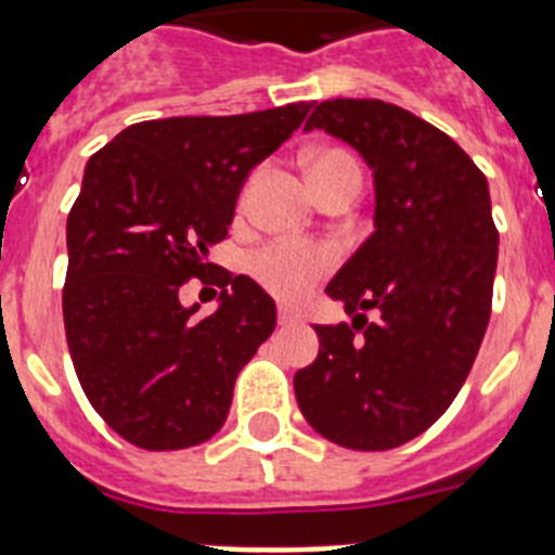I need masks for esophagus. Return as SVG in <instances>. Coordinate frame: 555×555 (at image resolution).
Masks as SVG:
<instances>
[{
	"label": "esophagus",
	"instance_id": "34e87169",
	"mask_svg": "<svg viewBox=\"0 0 555 555\" xmlns=\"http://www.w3.org/2000/svg\"><path fill=\"white\" fill-rule=\"evenodd\" d=\"M278 322H281V325H300L302 317L294 311V308L281 306V308H278Z\"/></svg>",
	"mask_w": 555,
	"mask_h": 555
}]
</instances>
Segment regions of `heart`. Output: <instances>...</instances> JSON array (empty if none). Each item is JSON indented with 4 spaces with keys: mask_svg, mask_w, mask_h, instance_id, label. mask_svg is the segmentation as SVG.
<instances>
[{
    "mask_svg": "<svg viewBox=\"0 0 555 555\" xmlns=\"http://www.w3.org/2000/svg\"><path fill=\"white\" fill-rule=\"evenodd\" d=\"M341 171H356L361 175V166L356 164L350 152L345 150H320L308 155V175H311L313 189L333 175ZM336 247L322 242H306V238H286V242L263 244L258 253L249 258L255 281L267 292H272L281 300H302L311 288L336 267Z\"/></svg>",
    "mask_w": 555,
    "mask_h": 555,
    "instance_id": "heart-1",
    "label": "heart"
}]
</instances>
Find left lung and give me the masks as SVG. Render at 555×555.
Masks as SVG:
<instances>
[{
    "label": "left lung",
    "instance_id": "1",
    "mask_svg": "<svg viewBox=\"0 0 555 555\" xmlns=\"http://www.w3.org/2000/svg\"><path fill=\"white\" fill-rule=\"evenodd\" d=\"M313 127L375 171V233L327 283L352 325H317L320 356L294 375V395L338 448H400L450 409L487 333L498 269L489 185L448 132L389 102L325 100Z\"/></svg>",
    "mask_w": 555,
    "mask_h": 555
}]
</instances>
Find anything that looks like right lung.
Wrapping results in <instances>:
<instances>
[{
	"label": "right lung",
	"mask_w": 555,
	"mask_h": 555,
	"mask_svg": "<svg viewBox=\"0 0 555 555\" xmlns=\"http://www.w3.org/2000/svg\"><path fill=\"white\" fill-rule=\"evenodd\" d=\"M311 105L139 121L88 158L66 222L63 325L88 403L135 448L208 442L272 336V297L247 274H215L210 318L180 307L179 286L217 272L208 249L228 238L249 169Z\"/></svg>",
	"instance_id": "right-lung-1"
}]
</instances>
